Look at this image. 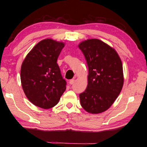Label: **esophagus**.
I'll return each instance as SVG.
<instances>
[{"instance_id":"34e87169","label":"esophagus","mask_w":147,"mask_h":147,"mask_svg":"<svg viewBox=\"0 0 147 147\" xmlns=\"http://www.w3.org/2000/svg\"><path fill=\"white\" fill-rule=\"evenodd\" d=\"M74 79H71V80H69V84H71V85H72V84H74Z\"/></svg>"}]
</instances>
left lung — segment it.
Returning a JSON list of instances; mask_svg holds the SVG:
<instances>
[{"label":"left lung","instance_id":"1","mask_svg":"<svg viewBox=\"0 0 147 147\" xmlns=\"http://www.w3.org/2000/svg\"><path fill=\"white\" fill-rule=\"evenodd\" d=\"M88 66V86L80 94L82 108L98 114L110 108L123 88L121 59L112 47L98 39H89L78 45Z\"/></svg>","mask_w":147,"mask_h":147}]
</instances>
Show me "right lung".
Returning <instances> with one entry per match:
<instances>
[{
  "label": "right lung",
  "mask_w": 147,
  "mask_h": 147,
  "mask_svg": "<svg viewBox=\"0 0 147 147\" xmlns=\"http://www.w3.org/2000/svg\"><path fill=\"white\" fill-rule=\"evenodd\" d=\"M65 43L45 39L34 47L21 68L24 93L35 106L49 109L56 106L66 89L57 59Z\"/></svg>",
  "instance_id": "1"
}]
</instances>
